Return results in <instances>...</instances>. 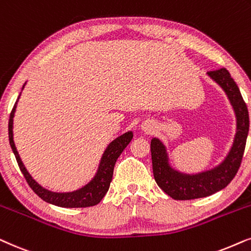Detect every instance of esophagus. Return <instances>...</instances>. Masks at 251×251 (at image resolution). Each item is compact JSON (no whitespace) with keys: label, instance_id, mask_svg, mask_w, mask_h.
I'll list each match as a JSON object with an SVG mask.
<instances>
[{"label":"esophagus","instance_id":"obj_1","mask_svg":"<svg viewBox=\"0 0 251 251\" xmlns=\"http://www.w3.org/2000/svg\"><path fill=\"white\" fill-rule=\"evenodd\" d=\"M151 128H152V127L149 125V124H145V125L142 126V129H143V131H145V132H150V129H151Z\"/></svg>","mask_w":251,"mask_h":251}]
</instances>
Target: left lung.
Returning <instances> with one entry per match:
<instances>
[{
    "mask_svg": "<svg viewBox=\"0 0 251 251\" xmlns=\"http://www.w3.org/2000/svg\"><path fill=\"white\" fill-rule=\"evenodd\" d=\"M208 75L224 89L236 116V134L228 155L217 168L198 175H185L169 164L165 146L153 138L150 145L152 172L157 185L175 200H194L212 195L228 185L239 171L249 132V113L236 82L226 69L209 71Z\"/></svg>",
    "mask_w": 251,
    "mask_h": 251,
    "instance_id": "8db88e82",
    "label": "left lung"
}]
</instances>
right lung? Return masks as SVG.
Masks as SVG:
<instances>
[{"label":"right lung","instance_id":"add662e5","mask_svg":"<svg viewBox=\"0 0 251 251\" xmlns=\"http://www.w3.org/2000/svg\"><path fill=\"white\" fill-rule=\"evenodd\" d=\"M25 86V85H24ZM23 86V88H24ZM21 96V95H19ZM17 99V101L13 105L12 111L10 113V119H9V142L11 146V149L13 153H15L17 163H18L19 169L23 175H24L26 181L29 185V187L33 189L36 195L39 198H41L43 201L50 203V204L62 206V208H87V206H93L99 204L101 202V200L104 198V195L108 192L110 182L112 180L113 175V168H115L116 160L120 156V153L123 152V150L127 147V145L131 142L133 139V133L127 132L125 134L120 135L119 138L110 143L108 148L105 149L104 153H103L101 163H100L99 170L96 172L94 179L91 182L87 183L86 186H83L82 188L75 192L70 193H55L50 192V190L43 188L32 178L31 175L27 172V170L23 164L19 153L17 151L15 142H13V116H15L17 102L19 100Z\"/></svg>","mask_w":251,"mask_h":251}]
</instances>
